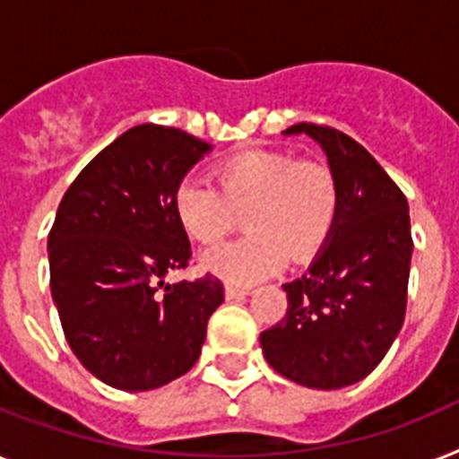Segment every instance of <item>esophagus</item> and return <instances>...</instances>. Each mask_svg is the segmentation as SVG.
I'll use <instances>...</instances> for the list:
<instances>
[{
  "label": "esophagus",
  "instance_id": "esophagus-1",
  "mask_svg": "<svg viewBox=\"0 0 459 459\" xmlns=\"http://www.w3.org/2000/svg\"><path fill=\"white\" fill-rule=\"evenodd\" d=\"M249 288H240V285H226V299H242V297H247Z\"/></svg>",
  "mask_w": 459,
  "mask_h": 459
}]
</instances>
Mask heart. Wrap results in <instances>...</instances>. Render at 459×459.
Segmentation results:
<instances>
[{
	"label": "heart",
	"instance_id": "heart-1",
	"mask_svg": "<svg viewBox=\"0 0 459 459\" xmlns=\"http://www.w3.org/2000/svg\"><path fill=\"white\" fill-rule=\"evenodd\" d=\"M214 186L184 178L174 191L178 226L200 245H217L245 214L247 236L207 249L204 271L230 285L273 275L285 259L304 262L333 236L339 188L333 169L285 151L245 148L212 167Z\"/></svg>",
	"mask_w": 459,
	"mask_h": 459
}]
</instances>
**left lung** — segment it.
<instances>
[{
	"instance_id": "8db88e82",
	"label": "left lung",
	"mask_w": 459,
	"mask_h": 459,
	"mask_svg": "<svg viewBox=\"0 0 459 459\" xmlns=\"http://www.w3.org/2000/svg\"><path fill=\"white\" fill-rule=\"evenodd\" d=\"M285 134H308L325 151L339 214L307 273L282 285L288 311L259 342L282 377L311 389H342L377 368L403 325L412 256L408 200L344 132L299 122Z\"/></svg>"
}]
</instances>
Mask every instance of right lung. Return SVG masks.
<instances>
[{"instance_id":"1","label":"right lung","mask_w":459,"mask_h":459,"mask_svg":"<svg viewBox=\"0 0 459 459\" xmlns=\"http://www.w3.org/2000/svg\"><path fill=\"white\" fill-rule=\"evenodd\" d=\"M210 143L139 125L77 174L48 230L51 297L70 349L122 391L169 385L195 365L223 301L217 275L165 282L191 262L174 191Z\"/></svg>"}]
</instances>
